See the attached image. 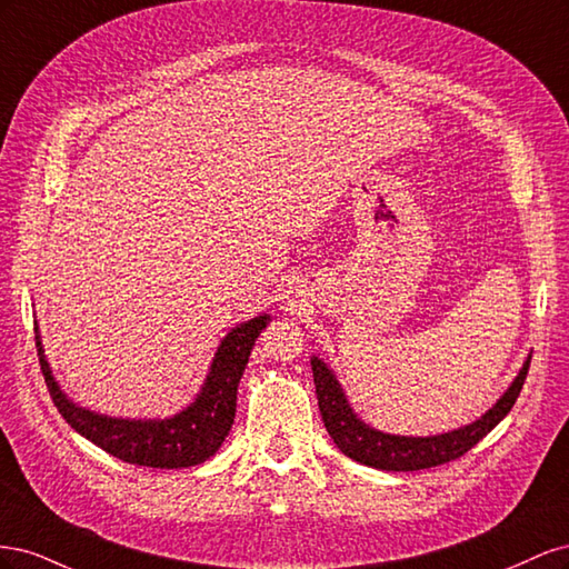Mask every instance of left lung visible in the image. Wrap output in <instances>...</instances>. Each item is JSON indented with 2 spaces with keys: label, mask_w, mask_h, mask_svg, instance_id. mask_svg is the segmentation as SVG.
Segmentation results:
<instances>
[{
  "label": "left lung",
  "mask_w": 569,
  "mask_h": 569,
  "mask_svg": "<svg viewBox=\"0 0 569 569\" xmlns=\"http://www.w3.org/2000/svg\"><path fill=\"white\" fill-rule=\"evenodd\" d=\"M311 368H313V382H316L322 422L327 427V432H330V437L335 439L337 449L343 456H349L356 462L368 465V468H375V470L412 472V470L437 468V465L456 460L462 453H468L475 443L485 439L491 429L508 416L515 401H518L522 385L527 380L529 358L525 360L522 370L506 389V393L496 401L493 408L485 412V416L475 420L472 425H465L460 429H453V432L435 435V437L387 435V432H380V429L366 425L349 406L347 393H343L335 372L327 368L325 360L313 356Z\"/></svg>",
  "instance_id": "obj_1"
}]
</instances>
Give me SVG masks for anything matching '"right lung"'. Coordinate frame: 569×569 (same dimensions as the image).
I'll list each match as a JSON object with an SVG mask.
<instances>
[{
	"label": "right lung",
	"mask_w": 569,
	"mask_h": 569,
	"mask_svg": "<svg viewBox=\"0 0 569 569\" xmlns=\"http://www.w3.org/2000/svg\"><path fill=\"white\" fill-rule=\"evenodd\" d=\"M268 320L270 316L263 313L232 327L228 337L220 341L197 399L180 410L178 416L166 420L111 418L73 403L61 391L54 375H51L38 327L36 343L51 401L78 435L123 462L178 470L209 460L220 449V443L226 441L234 422L239 380H242L253 343Z\"/></svg>",
	"instance_id": "1"
}]
</instances>
